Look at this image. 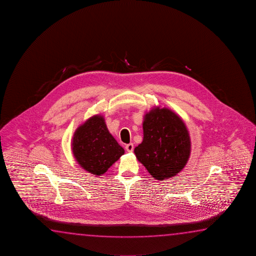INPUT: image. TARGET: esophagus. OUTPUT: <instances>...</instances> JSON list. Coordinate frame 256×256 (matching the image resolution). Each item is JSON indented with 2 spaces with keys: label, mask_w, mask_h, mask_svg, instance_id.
<instances>
[{
  "label": "esophagus",
  "mask_w": 256,
  "mask_h": 256,
  "mask_svg": "<svg viewBox=\"0 0 256 256\" xmlns=\"http://www.w3.org/2000/svg\"><path fill=\"white\" fill-rule=\"evenodd\" d=\"M134 147L132 143H129V144L126 145V152H134Z\"/></svg>",
  "instance_id": "34e87169"
}]
</instances>
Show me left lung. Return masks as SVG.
<instances>
[{"instance_id": "left-lung-1", "label": "left lung", "mask_w": 256, "mask_h": 256, "mask_svg": "<svg viewBox=\"0 0 256 256\" xmlns=\"http://www.w3.org/2000/svg\"><path fill=\"white\" fill-rule=\"evenodd\" d=\"M190 137L181 118L158 108L145 116L143 140L134 148L138 160L158 180L178 174L190 156Z\"/></svg>"}]
</instances>
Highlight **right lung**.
Listing matches in <instances>:
<instances>
[{"label": "right lung", "mask_w": 256, "mask_h": 256, "mask_svg": "<svg viewBox=\"0 0 256 256\" xmlns=\"http://www.w3.org/2000/svg\"><path fill=\"white\" fill-rule=\"evenodd\" d=\"M72 152L78 164L96 176L106 172L124 154V150L109 134L104 118L100 116L91 117L75 132Z\"/></svg>", "instance_id": "obj_1"}]
</instances>
